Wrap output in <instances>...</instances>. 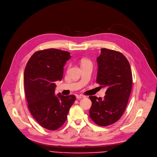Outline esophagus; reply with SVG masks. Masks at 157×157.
Masks as SVG:
<instances>
[{
  "label": "esophagus",
  "instance_id": "1",
  "mask_svg": "<svg viewBox=\"0 0 157 157\" xmlns=\"http://www.w3.org/2000/svg\"><path fill=\"white\" fill-rule=\"evenodd\" d=\"M76 97H77V99H81L86 98L85 96H83V95H77Z\"/></svg>",
  "mask_w": 157,
  "mask_h": 157
}]
</instances>
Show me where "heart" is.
<instances>
[{
	"mask_svg": "<svg viewBox=\"0 0 157 157\" xmlns=\"http://www.w3.org/2000/svg\"><path fill=\"white\" fill-rule=\"evenodd\" d=\"M86 62H90L89 60H87V59H84V60H83V62H82V63H86Z\"/></svg>",
	"mask_w": 157,
	"mask_h": 157,
	"instance_id": "obj_1",
	"label": "heart"
}]
</instances>
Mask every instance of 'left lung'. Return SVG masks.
I'll return each mask as SVG.
<instances>
[{
	"instance_id": "1",
	"label": "left lung",
	"mask_w": 157,
	"mask_h": 157,
	"mask_svg": "<svg viewBox=\"0 0 157 157\" xmlns=\"http://www.w3.org/2000/svg\"><path fill=\"white\" fill-rule=\"evenodd\" d=\"M97 63L96 82L106 91L103 99L89 96V117L98 125L105 127L115 123L124 113L131 93L132 75L129 63L120 52L101 49Z\"/></svg>"
}]
</instances>
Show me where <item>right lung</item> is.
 Returning <instances> with one entry per match:
<instances>
[{"label": "right lung", "mask_w": 157, "mask_h": 157, "mask_svg": "<svg viewBox=\"0 0 157 157\" xmlns=\"http://www.w3.org/2000/svg\"><path fill=\"white\" fill-rule=\"evenodd\" d=\"M70 53L57 49L35 52L24 71L25 96L30 112L42 127L55 131L65 122L74 95H55L54 82L61 80Z\"/></svg>", "instance_id": "add662e5"}]
</instances>
